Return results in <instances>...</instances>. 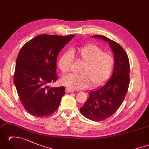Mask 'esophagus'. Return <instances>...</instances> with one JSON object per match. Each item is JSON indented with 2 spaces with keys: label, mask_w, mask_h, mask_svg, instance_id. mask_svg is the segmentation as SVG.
<instances>
[{
  "label": "esophagus",
  "mask_w": 149,
  "mask_h": 149,
  "mask_svg": "<svg viewBox=\"0 0 149 149\" xmlns=\"http://www.w3.org/2000/svg\"><path fill=\"white\" fill-rule=\"evenodd\" d=\"M65 91H66V93H71V92H73L74 91H73L72 90L69 89V88H66Z\"/></svg>",
  "instance_id": "obj_1"
}]
</instances>
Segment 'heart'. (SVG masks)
<instances>
[{
    "instance_id": "heart-1",
    "label": "heart",
    "mask_w": 149,
    "mask_h": 149,
    "mask_svg": "<svg viewBox=\"0 0 149 149\" xmlns=\"http://www.w3.org/2000/svg\"><path fill=\"white\" fill-rule=\"evenodd\" d=\"M74 57L83 63L79 70V75L63 76L61 83L71 90L85 89L89 86L97 87L105 83L111 75L115 60L112 54L103 52L100 47L88 44L72 50L66 51L60 57L58 67L64 74L70 70Z\"/></svg>"
}]
</instances>
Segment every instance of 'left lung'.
<instances>
[{
    "label": "left lung",
    "instance_id": "left-lung-1",
    "mask_svg": "<svg viewBox=\"0 0 149 149\" xmlns=\"http://www.w3.org/2000/svg\"><path fill=\"white\" fill-rule=\"evenodd\" d=\"M109 43L114 54L113 72L103 86L89 92V97L80 112L95 122L106 120L112 116L121 106L127 92L130 77V65L127 53L118 43L102 35L93 36Z\"/></svg>",
    "mask_w": 149,
    "mask_h": 149
}]
</instances>
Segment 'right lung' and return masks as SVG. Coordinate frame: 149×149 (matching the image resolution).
Masks as SVG:
<instances>
[{
    "label": "right lung",
    "instance_id": "add662e5",
    "mask_svg": "<svg viewBox=\"0 0 149 149\" xmlns=\"http://www.w3.org/2000/svg\"><path fill=\"white\" fill-rule=\"evenodd\" d=\"M75 35L41 34L22 47L16 61L14 83L19 99L31 115L44 117L58 109L64 86L50 88L58 79V54Z\"/></svg>",
    "mask_w": 149,
    "mask_h": 149
}]
</instances>
